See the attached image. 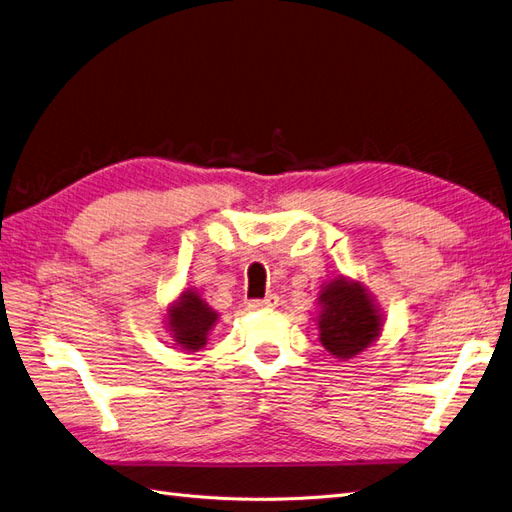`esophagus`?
<instances>
[{
	"mask_svg": "<svg viewBox=\"0 0 512 512\" xmlns=\"http://www.w3.org/2000/svg\"><path fill=\"white\" fill-rule=\"evenodd\" d=\"M276 306H278V297L273 293L263 299H252V302H249V308H254V310H267V308H276Z\"/></svg>",
	"mask_w": 512,
	"mask_h": 512,
	"instance_id": "esophagus-1",
	"label": "esophagus"
}]
</instances>
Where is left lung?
Instances as JSON below:
<instances>
[{
    "label": "left lung",
    "instance_id": "obj_1",
    "mask_svg": "<svg viewBox=\"0 0 512 512\" xmlns=\"http://www.w3.org/2000/svg\"><path fill=\"white\" fill-rule=\"evenodd\" d=\"M319 341L339 360H350L380 339L384 313L367 286L347 276L321 284L317 297Z\"/></svg>",
    "mask_w": 512,
    "mask_h": 512
}]
</instances>
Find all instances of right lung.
Returning a JSON list of instances; mask_svg holds the SVG:
<instances>
[{
	"label": "right lung",
	"mask_w": 512,
	"mask_h": 512,
	"mask_svg": "<svg viewBox=\"0 0 512 512\" xmlns=\"http://www.w3.org/2000/svg\"><path fill=\"white\" fill-rule=\"evenodd\" d=\"M217 321V310L210 308L195 289H184L167 306L165 313V328L171 334L173 345H178L186 354L202 350Z\"/></svg>",
	"instance_id": "obj_1"
}]
</instances>
